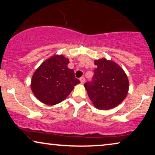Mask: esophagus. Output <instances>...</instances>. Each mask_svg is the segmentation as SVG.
<instances>
[{
    "mask_svg": "<svg viewBox=\"0 0 155 155\" xmlns=\"http://www.w3.org/2000/svg\"><path fill=\"white\" fill-rule=\"evenodd\" d=\"M80 82H81L82 84H83L84 82H85V78H84V77H81L80 78Z\"/></svg>",
    "mask_w": 155,
    "mask_h": 155,
    "instance_id": "obj_1",
    "label": "esophagus"
}]
</instances>
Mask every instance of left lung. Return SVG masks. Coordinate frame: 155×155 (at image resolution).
<instances>
[{
  "label": "left lung",
  "instance_id": "left-lung-1",
  "mask_svg": "<svg viewBox=\"0 0 155 155\" xmlns=\"http://www.w3.org/2000/svg\"><path fill=\"white\" fill-rule=\"evenodd\" d=\"M97 68L92 80L84 83L88 96L97 109L109 110L117 107L128 94L129 82L124 70L112 61H94Z\"/></svg>",
  "mask_w": 155,
  "mask_h": 155
}]
</instances>
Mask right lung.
Returning <instances> with one entry per match:
<instances>
[{
  "label": "right lung",
  "mask_w": 155,
  "mask_h": 155,
  "mask_svg": "<svg viewBox=\"0 0 155 155\" xmlns=\"http://www.w3.org/2000/svg\"><path fill=\"white\" fill-rule=\"evenodd\" d=\"M69 60L62 55L48 58L36 70L31 78V88L42 103L55 105L64 100L80 83L73 69L68 68Z\"/></svg>",
  "instance_id": "right-lung-1"
}]
</instances>
